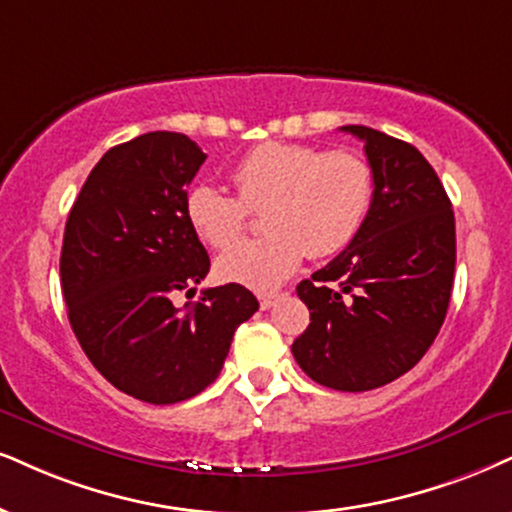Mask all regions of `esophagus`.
Wrapping results in <instances>:
<instances>
[{
    "instance_id": "obj_1",
    "label": "esophagus",
    "mask_w": 512,
    "mask_h": 512,
    "mask_svg": "<svg viewBox=\"0 0 512 512\" xmlns=\"http://www.w3.org/2000/svg\"><path fill=\"white\" fill-rule=\"evenodd\" d=\"M277 299H280V294H275V292H268V294H258V304H261L263 311H268V308L273 306Z\"/></svg>"
}]
</instances>
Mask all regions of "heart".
<instances>
[{"instance_id": "b5f03b06", "label": "heart", "mask_w": 512, "mask_h": 512, "mask_svg": "<svg viewBox=\"0 0 512 512\" xmlns=\"http://www.w3.org/2000/svg\"><path fill=\"white\" fill-rule=\"evenodd\" d=\"M237 197L197 185L185 197V216L201 242L223 251L243 234L245 208L260 210L269 235L225 251L216 261L223 282L256 292L280 287L311 258L337 256L358 232L375 201V173L361 154L311 144L266 142L232 170Z\"/></svg>"}]
</instances>
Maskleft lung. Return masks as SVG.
<instances>
[{"instance_id":"left-lung-1","label":"left lung","mask_w":512,"mask_h":512,"mask_svg":"<svg viewBox=\"0 0 512 512\" xmlns=\"http://www.w3.org/2000/svg\"><path fill=\"white\" fill-rule=\"evenodd\" d=\"M365 144L375 201L358 237L296 294L311 323L292 353L313 382L370 391L425 356L449 311L456 220L446 189L413 144L344 125Z\"/></svg>"}]
</instances>
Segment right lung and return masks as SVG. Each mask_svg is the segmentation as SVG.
<instances>
[{"instance_id":"1","label":"right lung","mask_w":512,"mask_h":512,"mask_svg":"<svg viewBox=\"0 0 512 512\" xmlns=\"http://www.w3.org/2000/svg\"><path fill=\"white\" fill-rule=\"evenodd\" d=\"M206 154L180 132H147L106 151L68 213L61 289L82 351L113 387L168 406L220 375L232 334L258 311L242 285L194 294L211 261L185 216Z\"/></svg>"}]
</instances>
